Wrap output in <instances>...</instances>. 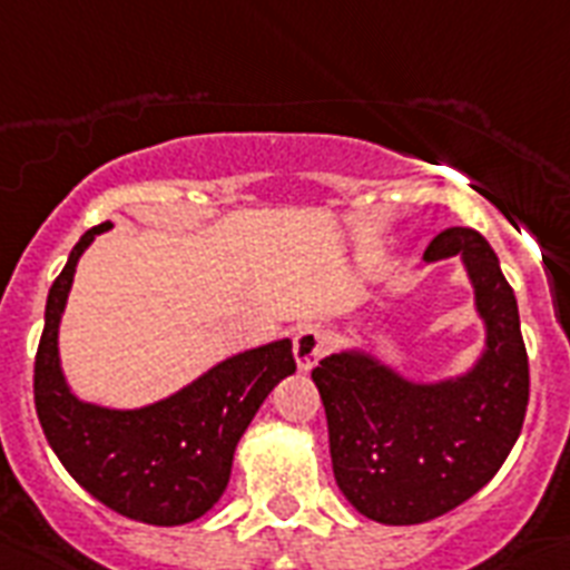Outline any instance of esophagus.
<instances>
[{
    "instance_id": "esophagus-1",
    "label": "esophagus",
    "mask_w": 570,
    "mask_h": 570,
    "mask_svg": "<svg viewBox=\"0 0 570 570\" xmlns=\"http://www.w3.org/2000/svg\"><path fill=\"white\" fill-rule=\"evenodd\" d=\"M328 350V335L317 326H305L294 335V358L299 370H312Z\"/></svg>"
}]
</instances>
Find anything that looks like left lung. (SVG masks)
I'll list each match as a JSON object with an SVG mask.
<instances>
[{
	"label": "left lung",
	"instance_id": "8db88e82",
	"mask_svg": "<svg viewBox=\"0 0 570 570\" xmlns=\"http://www.w3.org/2000/svg\"><path fill=\"white\" fill-rule=\"evenodd\" d=\"M460 256L483 346L449 379H407L364 346L312 370L328 422L332 469L355 510L379 524H422L460 507L504 465L528 411V350L519 303L478 229L449 227L425 262Z\"/></svg>",
	"mask_w": 570,
	"mask_h": 570
}]
</instances>
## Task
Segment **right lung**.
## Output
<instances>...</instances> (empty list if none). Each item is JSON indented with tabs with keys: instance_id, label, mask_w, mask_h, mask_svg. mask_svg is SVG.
Here are the masks:
<instances>
[{
	"instance_id": "1",
	"label": "right lung",
	"mask_w": 570,
	"mask_h": 570,
	"mask_svg": "<svg viewBox=\"0 0 570 570\" xmlns=\"http://www.w3.org/2000/svg\"><path fill=\"white\" fill-rule=\"evenodd\" d=\"M112 224L87 229L46 299L35 361V404L42 434L89 495L127 519L177 528L218 504L235 445L271 390L294 375L291 337L218 361L204 375L142 407H107L75 396L60 366V320L75 267Z\"/></svg>"
}]
</instances>
